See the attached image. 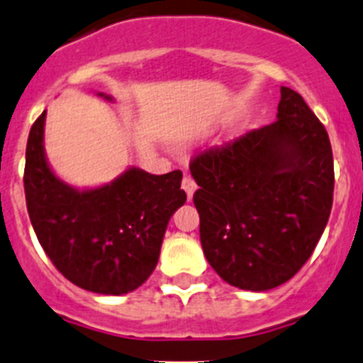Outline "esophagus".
I'll return each mask as SVG.
<instances>
[{"mask_svg":"<svg viewBox=\"0 0 363 363\" xmlns=\"http://www.w3.org/2000/svg\"><path fill=\"white\" fill-rule=\"evenodd\" d=\"M182 189H184L186 195H188V200H191L193 193H195V189H196V184H195V181L189 177V175H186V177L182 179Z\"/></svg>","mask_w":363,"mask_h":363,"instance_id":"34e87169","label":"esophagus"}]
</instances>
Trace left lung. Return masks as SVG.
Listing matches in <instances>:
<instances>
[{
    "instance_id": "1",
    "label": "left lung",
    "mask_w": 363,
    "mask_h": 363,
    "mask_svg": "<svg viewBox=\"0 0 363 363\" xmlns=\"http://www.w3.org/2000/svg\"><path fill=\"white\" fill-rule=\"evenodd\" d=\"M277 121L193 157L200 242L230 286L267 291L314 252L333 202L328 133L303 97L280 88Z\"/></svg>"
}]
</instances>
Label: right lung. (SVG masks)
Returning a JSON list of instances; mask_svg holds the SVG:
<instances>
[{"mask_svg": "<svg viewBox=\"0 0 363 363\" xmlns=\"http://www.w3.org/2000/svg\"><path fill=\"white\" fill-rule=\"evenodd\" d=\"M44 124L45 111L31 125L24 167L26 207L38 242L81 289L111 296L138 289L156 267L172 214L186 202L182 172L152 175L131 167L110 184L72 188L45 160Z\"/></svg>", "mask_w": 363, "mask_h": 363, "instance_id": "obj_1", "label": "right lung"}]
</instances>
